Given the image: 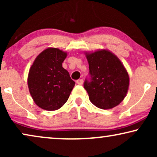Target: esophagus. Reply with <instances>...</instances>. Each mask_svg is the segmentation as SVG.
Masks as SVG:
<instances>
[{"label":"esophagus","mask_w":157,"mask_h":157,"mask_svg":"<svg viewBox=\"0 0 157 157\" xmlns=\"http://www.w3.org/2000/svg\"><path fill=\"white\" fill-rule=\"evenodd\" d=\"M83 82V79H78V80L76 81V83L78 85H82Z\"/></svg>","instance_id":"1"}]
</instances>
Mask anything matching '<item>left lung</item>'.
Listing matches in <instances>:
<instances>
[{
  "label": "left lung",
  "mask_w": 157,
  "mask_h": 157,
  "mask_svg": "<svg viewBox=\"0 0 157 157\" xmlns=\"http://www.w3.org/2000/svg\"><path fill=\"white\" fill-rule=\"evenodd\" d=\"M89 76L83 87L94 106L109 109L119 105L127 93L129 77L119 59L109 51L86 54Z\"/></svg>",
  "instance_id": "1"
}]
</instances>
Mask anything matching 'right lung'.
<instances>
[{
  "label": "right lung",
  "mask_w": 157,
  "mask_h": 157,
  "mask_svg": "<svg viewBox=\"0 0 157 157\" xmlns=\"http://www.w3.org/2000/svg\"><path fill=\"white\" fill-rule=\"evenodd\" d=\"M66 53L58 48L46 49L30 68L28 85L36 105L47 111L59 109L67 101L75 82L62 67Z\"/></svg>",
  "instance_id": "right-lung-1"
}]
</instances>
